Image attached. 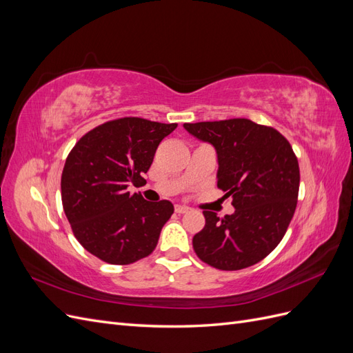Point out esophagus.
I'll use <instances>...</instances> for the list:
<instances>
[{
    "mask_svg": "<svg viewBox=\"0 0 353 353\" xmlns=\"http://www.w3.org/2000/svg\"><path fill=\"white\" fill-rule=\"evenodd\" d=\"M175 212H176V213H187V212H190V208L181 206V205H175Z\"/></svg>",
    "mask_w": 353,
    "mask_h": 353,
    "instance_id": "esophagus-1",
    "label": "esophagus"
}]
</instances>
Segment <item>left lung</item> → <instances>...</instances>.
Returning a JSON list of instances; mask_svg holds the SVG:
<instances>
[{
  "mask_svg": "<svg viewBox=\"0 0 353 353\" xmlns=\"http://www.w3.org/2000/svg\"><path fill=\"white\" fill-rule=\"evenodd\" d=\"M184 128L215 147L218 187L232 197L236 209L222 219L203 210L206 223L193 237L196 254L222 271L261 262L283 240L297 205L301 174L290 143L274 128L250 119L184 123Z\"/></svg>",
  "mask_w": 353,
  "mask_h": 353,
  "instance_id": "left-lung-1",
  "label": "left lung"
}]
</instances>
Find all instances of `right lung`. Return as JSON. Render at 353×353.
<instances>
[{
    "label": "right lung",
    "mask_w": 353,
    "mask_h": 353,
    "mask_svg": "<svg viewBox=\"0 0 353 353\" xmlns=\"http://www.w3.org/2000/svg\"><path fill=\"white\" fill-rule=\"evenodd\" d=\"M176 123L121 117L94 128L74 144L61 174V201L74 237L85 250L112 265L150 254L174 213L168 200L130 194L145 183L160 141Z\"/></svg>",
    "instance_id": "1"
}]
</instances>
